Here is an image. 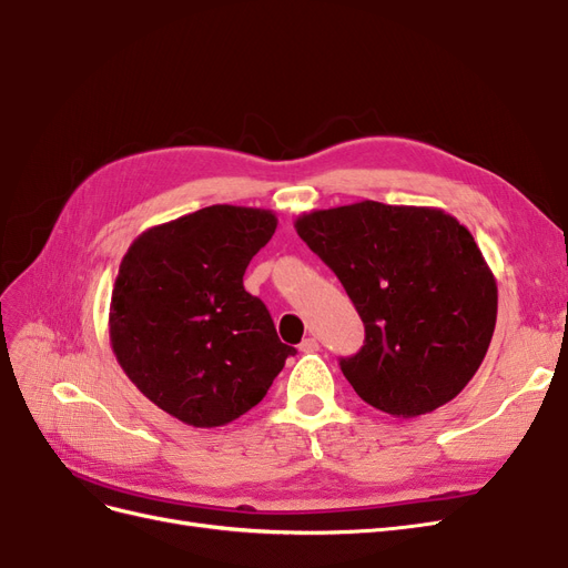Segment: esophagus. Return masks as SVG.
I'll use <instances>...</instances> for the list:
<instances>
[{
	"label": "esophagus",
	"mask_w": 568,
	"mask_h": 568,
	"mask_svg": "<svg viewBox=\"0 0 568 568\" xmlns=\"http://www.w3.org/2000/svg\"><path fill=\"white\" fill-rule=\"evenodd\" d=\"M298 348H301V353H315V351H320V343H317V338L307 336V338L301 341Z\"/></svg>",
	"instance_id": "34e87169"
}]
</instances>
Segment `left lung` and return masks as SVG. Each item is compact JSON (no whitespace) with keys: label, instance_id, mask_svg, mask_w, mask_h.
<instances>
[{"label":"left lung","instance_id":"8db88e82","mask_svg":"<svg viewBox=\"0 0 568 568\" xmlns=\"http://www.w3.org/2000/svg\"><path fill=\"white\" fill-rule=\"evenodd\" d=\"M296 232L365 324V346L338 359L359 398L407 419L471 382L495 332L497 286L467 227L440 209L363 201L305 213Z\"/></svg>","mask_w":568,"mask_h":568}]
</instances>
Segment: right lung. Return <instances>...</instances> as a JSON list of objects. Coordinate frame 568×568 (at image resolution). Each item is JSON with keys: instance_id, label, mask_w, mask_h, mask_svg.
<instances>
[{"instance_id": "add662e5", "label": "right lung", "mask_w": 568, "mask_h": 568, "mask_svg": "<svg viewBox=\"0 0 568 568\" xmlns=\"http://www.w3.org/2000/svg\"><path fill=\"white\" fill-rule=\"evenodd\" d=\"M277 230L272 211L209 205L140 234L111 296V346L146 398L211 428L265 398L296 348L280 341L244 272Z\"/></svg>"}]
</instances>
